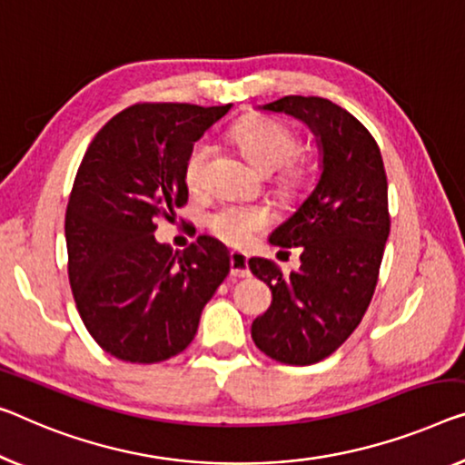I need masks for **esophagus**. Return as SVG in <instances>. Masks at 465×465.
Instances as JSON below:
<instances>
[{"label": "esophagus", "mask_w": 465, "mask_h": 465, "mask_svg": "<svg viewBox=\"0 0 465 465\" xmlns=\"http://www.w3.org/2000/svg\"><path fill=\"white\" fill-rule=\"evenodd\" d=\"M230 273L232 277H248V256L244 252H230Z\"/></svg>", "instance_id": "esophagus-1"}]
</instances>
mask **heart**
<instances>
[{"label": "heart", "instance_id": "1", "mask_svg": "<svg viewBox=\"0 0 465 465\" xmlns=\"http://www.w3.org/2000/svg\"><path fill=\"white\" fill-rule=\"evenodd\" d=\"M233 140L261 171H275L296 156L301 148L299 134L288 123L272 116H252L242 121L233 131ZM213 156L211 140L193 142L183 166L185 183L192 192H203L209 179ZM304 173L299 166H288L282 173L280 185L286 192L301 188ZM204 223L214 238L230 246H244L256 233L272 225V213L259 204L225 203L206 213Z\"/></svg>", "mask_w": 465, "mask_h": 465}]
</instances>
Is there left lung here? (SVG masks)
<instances>
[{
	"label": "left lung",
	"instance_id": "left-lung-1",
	"mask_svg": "<svg viewBox=\"0 0 465 465\" xmlns=\"http://www.w3.org/2000/svg\"><path fill=\"white\" fill-rule=\"evenodd\" d=\"M262 110L307 123L320 137L323 171L301 209L269 238L273 246L301 248V267L283 275L272 261H248L273 294L251 331L267 357L311 365L355 331L371 302L391 232L386 171L373 135L334 102L286 95Z\"/></svg>",
	"mask_w": 465,
	"mask_h": 465
}]
</instances>
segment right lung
<instances>
[{
	"mask_svg": "<svg viewBox=\"0 0 465 465\" xmlns=\"http://www.w3.org/2000/svg\"><path fill=\"white\" fill-rule=\"evenodd\" d=\"M227 106L143 102L95 134L66 209L68 282L83 323L110 355L161 363L185 351L204 304L230 273L223 244L198 235L182 252L156 221L188 203V152Z\"/></svg>",
	"mask_w": 465,
	"mask_h": 465,
	"instance_id": "obj_1",
	"label": "right lung"
}]
</instances>
